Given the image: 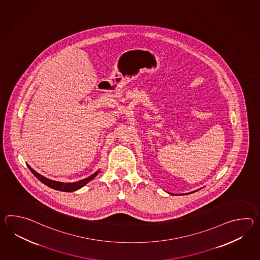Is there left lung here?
Masks as SVG:
<instances>
[{
    "label": "left lung",
    "instance_id": "8db88e82",
    "mask_svg": "<svg viewBox=\"0 0 260 260\" xmlns=\"http://www.w3.org/2000/svg\"><path fill=\"white\" fill-rule=\"evenodd\" d=\"M198 190H200V189H198ZM198 190L192 191V192H190V193H186V194H191V193H193V192H196V191H198Z\"/></svg>",
    "mask_w": 260,
    "mask_h": 260
}]
</instances>
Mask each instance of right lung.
<instances>
[{"label": "right lung", "instance_id": "1", "mask_svg": "<svg viewBox=\"0 0 260 260\" xmlns=\"http://www.w3.org/2000/svg\"><path fill=\"white\" fill-rule=\"evenodd\" d=\"M28 167L30 170V172L34 173L35 177L37 179L40 180L43 184H45L47 186L51 187V188L55 189V190L63 191V192H74V191L80 189L81 187H83L84 185H87L89 181L94 179L98 175L99 173L101 172L100 170H98L97 172H95L90 176H88V177L85 178V179L80 180L78 182H75V183H62V182H57V181H54V180L47 179L46 177H44L43 175L39 174L37 172H35L34 169L29 167V165H28Z\"/></svg>", "mask_w": 260, "mask_h": 260}]
</instances>
